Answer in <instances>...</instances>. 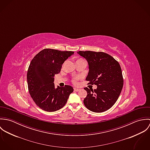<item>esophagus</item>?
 Returning a JSON list of instances; mask_svg holds the SVG:
<instances>
[{"instance_id":"obj_1","label":"esophagus","mask_w":150,"mask_h":150,"mask_svg":"<svg viewBox=\"0 0 150 150\" xmlns=\"http://www.w3.org/2000/svg\"><path fill=\"white\" fill-rule=\"evenodd\" d=\"M74 91L78 92V91H80V89H79V88H74Z\"/></svg>"}]
</instances>
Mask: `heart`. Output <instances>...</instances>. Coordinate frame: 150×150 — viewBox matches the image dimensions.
<instances>
[{
	"label": "heart",
	"mask_w": 150,
	"mask_h": 150,
	"mask_svg": "<svg viewBox=\"0 0 150 150\" xmlns=\"http://www.w3.org/2000/svg\"><path fill=\"white\" fill-rule=\"evenodd\" d=\"M80 59H79V60H80ZM79 79V77H74V79L73 80V81H72V82L74 84H77V80Z\"/></svg>",
	"instance_id": "obj_1"
}]
</instances>
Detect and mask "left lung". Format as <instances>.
<instances>
[{
  "label": "left lung",
  "mask_w": 150,
  "mask_h": 150,
  "mask_svg": "<svg viewBox=\"0 0 150 150\" xmlns=\"http://www.w3.org/2000/svg\"><path fill=\"white\" fill-rule=\"evenodd\" d=\"M77 53L88 62L86 80L89 81L88 84L97 86L94 90L84 88L87 95L84 104L91 111L104 112L115 104L121 92L124 80L121 66L113 57L103 52L80 51Z\"/></svg>",
  "instance_id": "8db88e82"
}]
</instances>
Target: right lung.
I'll return each instance as SVG.
<instances>
[{
  "label": "right lung",
  "instance_id": "add662e5",
  "mask_svg": "<svg viewBox=\"0 0 150 150\" xmlns=\"http://www.w3.org/2000/svg\"><path fill=\"white\" fill-rule=\"evenodd\" d=\"M73 51L46 48L33 58L27 73L29 93L35 103L43 110L57 111L64 106L73 88L70 86L55 87L54 76L61 70L64 61Z\"/></svg>",
  "mask_w": 150,
  "mask_h": 150
}]
</instances>
